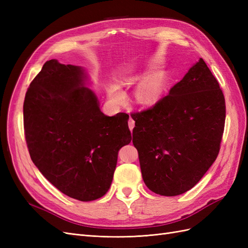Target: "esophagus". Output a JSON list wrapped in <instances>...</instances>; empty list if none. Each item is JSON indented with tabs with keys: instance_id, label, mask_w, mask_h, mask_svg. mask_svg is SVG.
Returning a JSON list of instances; mask_svg holds the SVG:
<instances>
[{
	"instance_id": "34e87169",
	"label": "esophagus",
	"mask_w": 248,
	"mask_h": 248,
	"mask_svg": "<svg viewBox=\"0 0 248 248\" xmlns=\"http://www.w3.org/2000/svg\"><path fill=\"white\" fill-rule=\"evenodd\" d=\"M134 120L132 119V118H129V120H128V126H129V129L132 131V129H133V127H134Z\"/></svg>"
}]
</instances>
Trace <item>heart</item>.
I'll list each match as a JSON object with an SVG mask.
<instances>
[{
	"instance_id": "obj_1",
	"label": "heart",
	"mask_w": 248,
	"mask_h": 248,
	"mask_svg": "<svg viewBox=\"0 0 248 248\" xmlns=\"http://www.w3.org/2000/svg\"><path fill=\"white\" fill-rule=\"evenodd\" d=\"M162 92V81L158 77H153L144 80L139 86L138 98L142 103H153L158 99ZM109 98L115 102H121L124 99V94L119 87L112 85L108 88Z\"/></svg>"
}]
</instances>
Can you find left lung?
Listing matches in <instances>:
<instances>
[{"label":"left lung","instance_id":"1","mask_svg":"<svg viewBox=\"0 0 248 248\" xmlns=\"http://www.w3.org/2000/svg\"><path fill=\"white\" fill-rule=\"evenodd\" d=\"M131 117L142 180L151 191L175 197L191 189L218 155L226 101L200 58L167 96Z\"/></svg>","mask_w":248,"mask_h":248}]
</instances>
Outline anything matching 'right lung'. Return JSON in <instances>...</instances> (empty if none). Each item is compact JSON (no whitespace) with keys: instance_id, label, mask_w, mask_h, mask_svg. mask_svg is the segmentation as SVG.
<instances>
[{"instance_id":"1","label":"right lung","mask_w":248,"mask_h":248,"mask_svg":"<svg viewBox=\"0 0 248 248\" xmlns=\"http://www.w3.org/2000/svg\"><path fill=\"white\" fill-rule=\"evenodd\" d=\"M87 80L82 67L49 60L30 84L24 102L32 161L56 188L81 202L108 192L119 150L131 141L129 116L104 115Z\"/></svg>"}]
</instances>
